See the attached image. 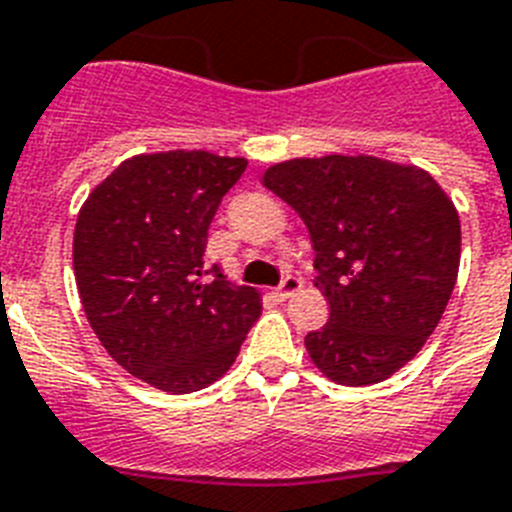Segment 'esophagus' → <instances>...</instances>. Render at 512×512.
<instances>
[{
    "instance_id": "esophagus-1",
    "label": "esophagus",
    "mask_w": 512,
    "mask_h": 512,
    "mask_svg": "<svg viewBox=\"0 0 512 512\" xmlns=\"http://www.w3.org/2000/svg\"><path fill=\"white\" fill-rule=\"evenodd\" d=\"M299 289H302V278H299V276H286L284 281H281V286H278V289L273 294H276V297L281 299V302H284V299L294 297V294H297Z\"/></svg>"
}]
</instances>
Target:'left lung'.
<instances>
[{
  "instance_id": "1",
  "label": "left lung",
  "mask_w": 512,
  "mask_h": 512,
  "mask_svg": "<svg viewBox=\"0 0 512 512\" xmlns=\"http://www.w3.org/2000/svg\"><path fill=\"white\" fill-rule=\"evenodd\" d=\"M263 186L305 220L328 323L305 336L344 386L384 381L434 334L458 281L460 218L426 170L371 155L297 157Z\"/></svg>"
}]
</instances>
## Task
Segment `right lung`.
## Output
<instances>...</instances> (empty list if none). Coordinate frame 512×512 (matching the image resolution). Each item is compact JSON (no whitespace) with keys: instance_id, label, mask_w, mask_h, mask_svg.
Instances as JSON below:
<instances>
[{"instance_id":"obj_1","label":"right lung","mask_w":512,"mask_h":512,"mask_svg":"<svg viewBox=\"0 0 512 512\" xmlns=\"http://www.w3.org/2000/svg\"><path fill=\"white\" fill-rule=\"evenodd\" d=\"M244 157L202 149L120 162L83 202L73 270L83 313L110 357L170 394L218 381L263 302L252 286L205 268L207 228Z\"/></svg>"}]
</instances>
